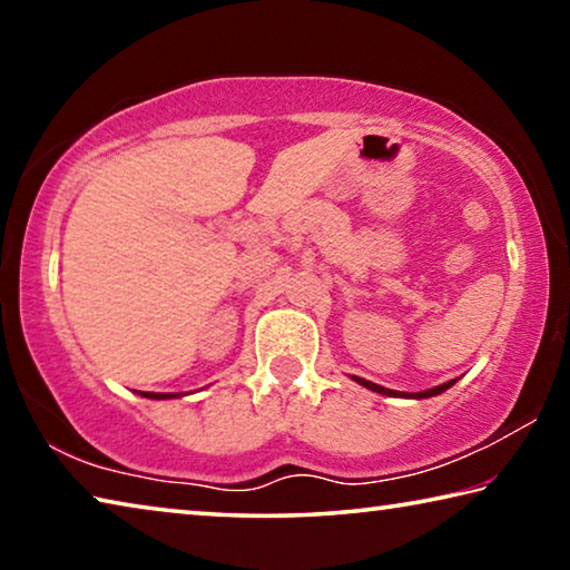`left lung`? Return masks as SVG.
<instances>
[{"label": "left lung", "instance_id": "8db88e82", "mask_svg": "<svg viewBox=\"0 0 570 570\" xmlns=\"http://www.w3.org/2000/svg\"><path fill=\"white\" fill-rule=\"evenodd\" d=\"M356 382L362 384V387H366V390H372V392H380V394H387V397H394V394H400V392H394V390H387V387H380V384H374V382H370V380H362V377H354ZM452 384H455V380H450V382H445V384H440V387H432V390H424V392H414V394H404V397H414V400H424V397H435V394H440V392H445V390H450Z\"/></svg>", "mask_w": 570, "mask_h": 570}]
</instances>
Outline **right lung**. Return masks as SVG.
Wrapping results in <instances>:
<instances>
[{"mask_svg": "<svg viewBox=\"0 0 570 570\" xmlns=\"http://www.w3.org/2000/svg\"><path fill=\"white\" fill-rule=\"evenodd\" d=\"M142 397H150V400H170V397H178V394H156V392H142Z\"/></svg>", "mask_w": 570, "mask_h": 570, "instance_id": "right-lung-1", "label": "right lung"}]
</instances>
